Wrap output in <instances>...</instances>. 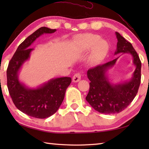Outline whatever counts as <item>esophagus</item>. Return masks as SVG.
Here are the masks:
<instances>
[{
    "label": "esophagus",
    "mask_w": 149,
    "mask_h": 149,
    "mask_svg": "<svg viewBox=\"0 0 149 149\" xmlns=\"http://www.w3.org/2000/svg\"><path fill=\"white\" fill-rule=\"evenodd\" d=\"M81 79V75L80 73H77V74H75L74 76H73L72 78V80L73 82H74V83H77V82L79 81Z\"/></svg>",
    "instance_id": "34e87169"
}]
</instances>
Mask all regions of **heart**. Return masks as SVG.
<instances>
[{"instance_id":"1","label":"heart","mask_w":149,"mask_h":149,"mask_svg":"<svg viewBox=\"0 0 149 149\" xmlns=\"http://www.w3.org/2000/svg\"><path fill=\"white\" fill-rule=\"evenodd\" d=\"M74 45L79 52H87L91 49L89 60L93 65H97L102 61L109 50L106 41L100 39L98 34L92 33L79 34L75 38Z\"/></svg>"}]
</instances>
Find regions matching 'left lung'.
I'll return each mask as SVG.
<instances>
[{"mask_svg":"<svg viewBox=\"0 0 149 149\" xmlns=\"http://www.w3.org/2000/svg\"><path fill=\"white\" fill-rule=\"evenodd\" d=\"M115 34L118 42L115 54H130L136 68L131 80L118 84L111 83L106 73L118 58L88 70L87 76L90 83L86 100L95 110L104 114L118 113L124 110L136 95L141 83V63L137 52L130 42L118 33Z\"/></svg>","mask_w":149,"mask_h":149,"instance_id":"obj_1","label":"left lung"}]
</instances>
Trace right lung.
Instances as JSON below:
<instances>
[{
	"instance_id": "add662e5",
	"label": "right lung",
	"mask_w": 149,
	"mask_h": 149,
	"mask_svg": "<svg viewBox=\"0 0 149 149\" xmlns=\"http://www.w3.org/2000/svg\"><path fill=\"white\" fill-rule=\"evenodd\" d=\"M56 31V29L42 27L28 36L18 46L7 69V85L13 102L20 111L36 118H47L58 111L72 79L68 77L52 79L36 88H30L19 81L18 74L34 50L30 48L31 44L42 34Z\"/></svg>"
}]
</instances>
